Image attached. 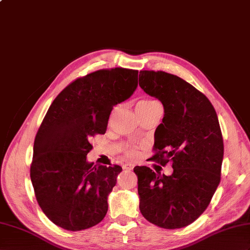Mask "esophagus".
<instances>
[{"label":"esophagus","instance_id":"obj_1","mask_svg":"<svg viewBox=\"0 0 250 250\" xmlns=\"http://www.w3.org/2000/svg\"><path fill=\"white\" fill-rule=\"evenodd\" d=\"M123 168L124 169H132L133 168V164L131 163H125L123 166Z\"/></svg>","mask_w":250,"mask_h":250}]
</instances>
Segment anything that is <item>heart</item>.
<instances>
[{
    "instance_id": "1",
    "label": "heart",
    "mask_w": 250,
    "mask_h": 250,
    "mask_svg": "<svg viewBox=\"0 0 250 250\" xmlns=\"http://www.w3.org/2000/svg\"><path fill=\"white\" fill-rule=\"evenodd\" d=\"M154 105H159V103L156 101H153V100H143L141 102H139V104L137 106L149 107V106H154ZM127 155H128L129 157H135L137 155L136 147H133V146L128 147V149H127Z\"/></svg>"
}]
</instances>
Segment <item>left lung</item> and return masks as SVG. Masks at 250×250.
I'll use <instances>...</instances> for the list:
<instances>
[{"instance_id": "1", "label": "left lung", "mask_w": 250, "mask_h": 250, "mask_svg": "<svg viewBox=\"0 0 250 250\" xmlns=\"http://www.w3.org/2000/svg\"><path fill=\"white\" fill-rule=\"evenodd\" d=\"M139 84L159 100L162 123L155 131V155L173 174L136 167L140 211L158 227H186L203 214L221 181L224 142L217 114L207 96L163 71H140Z\"/></svg>"}]
</instances>
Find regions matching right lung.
Segmentation results:
<instances>
[{
  "instance_id": "1",
  "label": "right lung",
  "mask_w": 250,
  "mask_h": 250,
  "mask_svg": "<svg viewBox=\"0 0 250 250\" xmlns=\"http://www.w3.org/2000/svg\"><path fill=\"white\" fill-rule=\"evenodd\" d=\"M138 87V71L103 69L79 77L48 108L34 142L30 180L41 210L70 231L93 227L108 210L120 166L87 161L91 140L104 135L113 106Z\"/></svg>"
}]
</instances>
